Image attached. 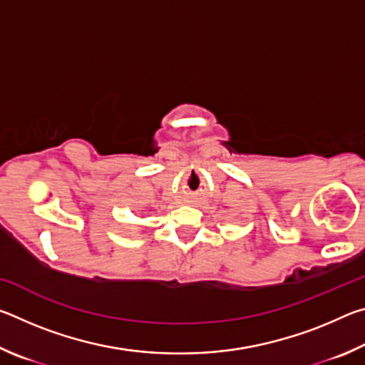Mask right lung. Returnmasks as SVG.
<instances>
[{"instance_id":"obj_1","label":"right lung","mask_w":365,"mask_h":365,"mask_svg":"<svg viewBox=\"0 0 365 365\" xmlns=\"http://www.w3.org/2000/svg\"><path fill=\"white\" fill-rule=\"evenodd\" d=\"M146 211H148V209H146Z\"/></svg>"}]
</instances>
